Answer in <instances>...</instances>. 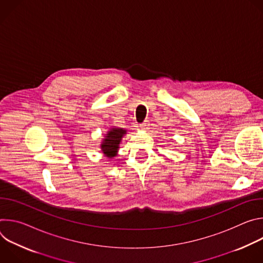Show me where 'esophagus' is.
Segmentation results:
<instances>
[{
	"instance_id": "obj_1",
	"label": "esophagus",
	"mask_w": 263,
	"mask_h": 263,
	"mask_svg": "<svg viewBox=\"0 0 263 263\" xmlns=\"http://www.w3.org/2000/svg\"><path fill=\"white\" fill-rule=\"evenodd\" d=\"M139 127H140V129H141L142 131H147V130L149 129V124H148V122H144V123H142Z\"/></svg>"
}]
</instances>
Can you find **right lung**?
<instances>
[{
	"label": "right lung",
	"mask_w": 263,
	"mask_h": 263,
	"mask_svg": "<svg viewBox=\"0 0 263 263\" xmlns=\"http://www.w3.org/2000/svg\"><path fill=\"white\" fill-rule=\"evenodd\" d=\"M126 134H127L126 129L119 128L116 126L111 127L106 132V134H104V137L100 144V148L105 157H107L108 159H112L116 156H118L120 144Z\"/></svg>",
	"instance_id": "1"
}]
</instances>
